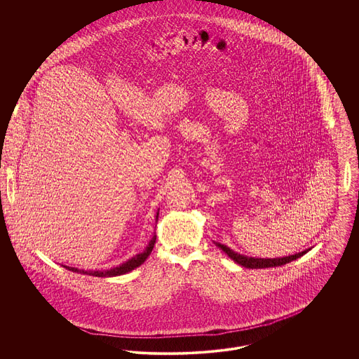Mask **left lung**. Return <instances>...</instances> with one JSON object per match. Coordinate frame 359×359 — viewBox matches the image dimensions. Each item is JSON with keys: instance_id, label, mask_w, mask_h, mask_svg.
<instances>
[{"instance_id": "1", "label": "left lung", "mask_w": 359, "mask_h": 359, "mask_svg": "<svg viewBox=\"0 0 359 359\" xmlns=\"http://www.w3.org/2000/svg\"><path fill=\"white\" fill-rule=\"evenodd\" d=\"M217 246L219 249H222L223 252L230 257L233 261H236L239 265L245 266V268H250V269H262V268H273V266H281L285 265L290 261L299 258V257L304 256L309 249L302 252V253H296L293 256L283 257V258H255V257H245L238 255L236 252H233L231 249H229L226 245L222 243H217Z\"/></svg>"}]
</instances>
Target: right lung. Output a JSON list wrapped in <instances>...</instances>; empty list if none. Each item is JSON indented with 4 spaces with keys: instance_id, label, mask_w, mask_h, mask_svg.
Returning a JSON list of instances; mask_svg holds the SVG:
<instances>
[{
    "instance_id": "add662e5",
    "label": "right lung",
    "mask_w": 359,
    "mask_h": 359,
    "mask_svg": "<svg viewBox=\"0 0 359 359\" xmlns=\"http://www.w3.org/2000/svg\"><path fill=\"white\" fill-rule=\"evenodd\" d=\"M154 242H156V236H154V238L151 239L149 245L147 246V249L142 253H138L133 258L121 264L120 266L109 269V271H88V272L86 271L85 272V271H79V269L71 268V266H65V268L69 269V271H72V272H81V273L90 274V276H95V277H113V276L128 273V272L136 269L137 266H140L141 264H144V261L148 258L151 252L154 250Z\"/></svg>"
}]
</instances>
